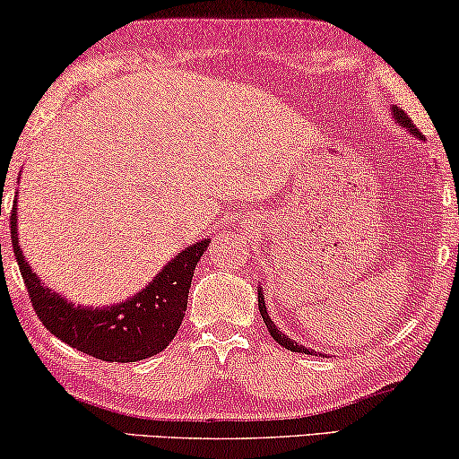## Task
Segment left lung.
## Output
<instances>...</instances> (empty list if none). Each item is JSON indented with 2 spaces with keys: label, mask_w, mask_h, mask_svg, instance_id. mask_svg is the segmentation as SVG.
<instances>
[{
  "label": "left lung",
  "mask_w": 459,
  "mask_h": 459,
  "mask_svg": "<svg viewBox=\"0 0 459 459\" xmlns=\"http://www.w3.org/2000/svg\"><path fill=\"white\" fill-rule=\"evenodd\" d=\"M391 115H393V118H394V123H399V127H403V129L407 131V134L413 135V137H418V140H422V134H420V131L416 129V125H413V121H410V117H407L405 112L399 108V106H391ZM256 294H259V311H261V316H263V322H265L269 334L273 336V341L278 342V344H281V347H284V349L292 351V353L317 355V353H313L311 349H307V347H303V344L294 342L292 338H288L286 334H281V330H278V325H275V324L272 322V317H269V313H267V307H265V299H263V288H261V284L256 286ZM319 355H322V353H319Z\"/></svg>",
  "instance_id": "1"
}]
</instances>
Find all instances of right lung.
Here are the masks:
<instances>
[{"mask_svg":"<svg viewBox=\"0 0 459 459\" xmlns=\"http://www.w3.org/2000/svg\"><path fill=\"white\" fill-rule=\"evenodd\" d=\"M18 242L21 240L14 200L12 247L37 317L56 338L81 353L102 361L131 363L160 353L178 334L186 316L194 269L211 238H203L179 250L143 290L108 307L74 305L54 292L24 261Z\"/></svg>","mask_w":459,"mask_h":459,"instance_id":"1","label":"right lung"}]
</instances>
